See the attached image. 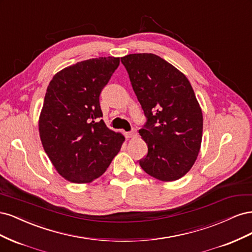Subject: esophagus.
Returning <instances> with one entry per match:
<instances>
[{
    "mask_svg": "<svg viewBox=\"0 0 252 252\" xmlns=\"http://www.w3.org/2000/svg\"><path fill=\"white\" fill-rule=\"evenodd\" d=\"M135 130H131V131H129V132H125V136L127 139H129V138H132V136H134L135 135Z\"/></svg>",
    "mask_w": 252,
    "mask_h": 252,
    "instance_id": "obj_1",
    "label": "esophagus"
}]
</instances>
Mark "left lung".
<instances>
[{"label": "left lung", "mask_w": 252, "mask_h": 252, "mask_svg": "<svg viewBox=\"0 0 252 252\" xmlns=\"http://www.w3.org/2000/svg\"><path fill=\"white\" fill-rule=\"evenodd\" d=\"M146 123L140 134L147 143L143 170L158 180H179L191 169L199 155L203 114L188 79L154 53L121 58Z\"/></svg>", "instance_id": "1"}]
</instances>
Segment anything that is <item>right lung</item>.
I'll return each mask as SVG.
<instances>
[{
  "instance_id": "right-lung-1",
  "label": "right lung",
  "mask_w": 252,
  "mask_h": 252,
  "mask_svg": "<svg viewBox=\"0 0 252 252\" xmlns=\"http://www.w3.org/2000/svg\"><path fill=\"white\" fill-rule=\"evenodd\" d=\"M119 65L113 57L82 61L58 72L47 87L40 138L57 171L72 183L101 177L125 140L101 120L100 94Z\"/></svg>"
}]
</instances>
